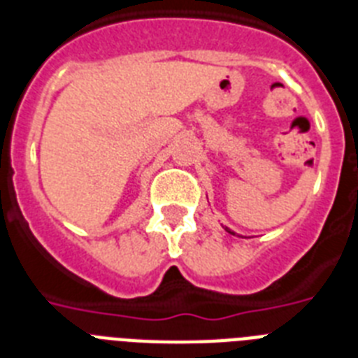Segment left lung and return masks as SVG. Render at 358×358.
<instances>
[{"label":"left lung","mask_w":358,"mask_h":358,"mask_svg":"<svg viewBox=\"0 0 358 358\" xmlns=\"http://www.w3.org/2000/svg\"><path fill=\"white\" fill-rule=\"evenodd\" d=\"M227 230H229V229H227ZM229 232H230V230H229ZM230 234H234V232H230Z\"/></svg>","instance_id":"8db88e82"}]
</instances>
